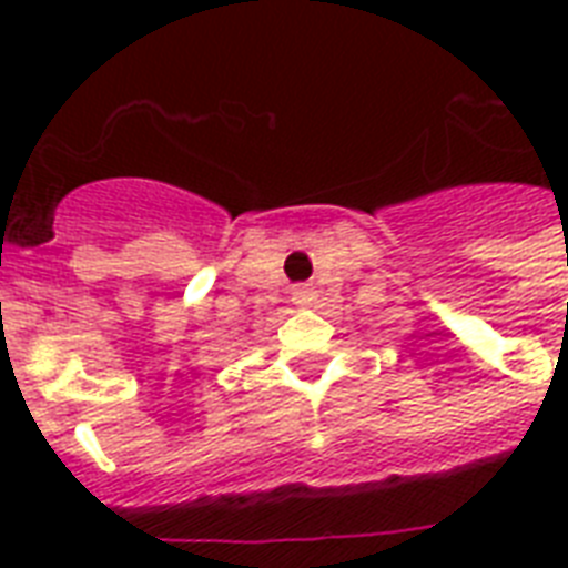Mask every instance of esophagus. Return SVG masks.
Segmentation results:
<instances>
[{
	"label": "esophagus",
	"instance_id": "obj_1",
	"mask_svg": "<svg viewBox=\"0 0 568 568\" xmlns=\"http://www.w3.org/2000/svg\"><path fill=\"white\" fill-rule=\"evenodd\" d=\"M292 301L294 306H301V310H312V306L318 303V292H315L312 285H294Z\"/></svg>",
	"mask_w": 568,
	"mask_h": 568
}]
</instances>
